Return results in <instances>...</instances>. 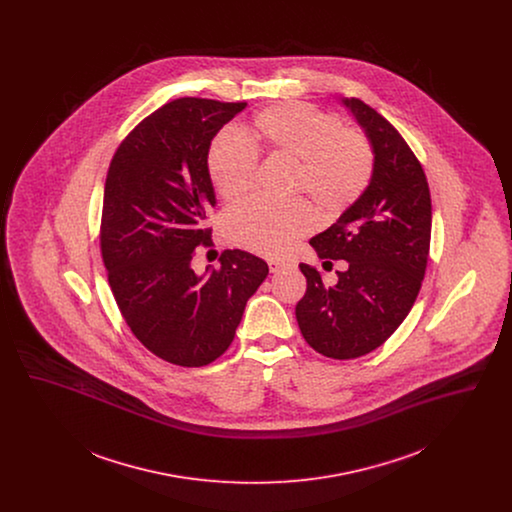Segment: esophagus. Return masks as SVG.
<instances>
[{
    "instance_id": "1",
    "label": "esophagus",
    "mask_w": 512,
    "mask_h": 512,
    "mask_svg": "<svg viewBox=\"0 0 512 512\" xmlns=\"http://www.w3.org/2000/svg\"><path fill=\"white\" fill-rule=\"evenodd\" d=\"M288 265H290V261H284V259H270L268 261L270 272H280L282 268L288 267Z\"/></svg>"
}]
</instances>
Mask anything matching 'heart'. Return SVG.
Here are the masks:
<instances>
[{"label": "heart", "instance_id": "heart-1", "mask_svg": "<svg viewBox=\"0 0 512 512\" xmlns=\"http://www.w3.org/2000/svg\"><path fill=\"white\" fill-rule=\"evenodd\" d=\"M238 134L222 132L207 153L213 186L224 201L234 203L247 194L257 167L255 153L293 165L288 195L305 197L318 219L340 217L368 184V142L311 105H272ZM311 228L313 215L301 201L280 207L249 201L226 220L232 244L265 257L286 253Z\"/></svg>", "mask_w": 512, "mask_h": 512}]
</instances>
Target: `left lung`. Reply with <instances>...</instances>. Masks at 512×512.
I'll return each mask as SVG.
<instances>
[{
    "instance_id": "obj_1",
    "label": "left lung",
    "mask_w": 512,
    "mask_h": 512,
    "mask_svg": "<svg viewBox=\"0 0 512 512\" xmlns=\"http://www.w3.org/2000/svg\"><path fill=\"white\" fill-rule=\"evenodd\" d=\"M341 105L365 132L372 174L340 219L311 238L320 259L347 261V268L326 286L317 268L301 263L307 292L295 307L305 341L340 361L374 351L409 315L432 234L430 190L411 147L361 99Z\"/></svg>"
}]
</instances>
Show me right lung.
<instances>
[{
  "mask_svg": "<svg viewBox=\"0 0 512 512\" xmlns=\"http://www.w3.org/2000/svg\"><path fill=\"white\" fill-rule=\"evenodd\" d=\"M245 105L174 99L126 136L107 172L99 240L111 292L132 334L172 365L219 359L267 278L242 249H226L220 268L192 267L217 205L207 153Z\"/></svg>",
  "mask_w": 512,
  "mask_h": 512,
  "instance_id": "add662e5",
  "label": "right lung"
}]
</instances>
